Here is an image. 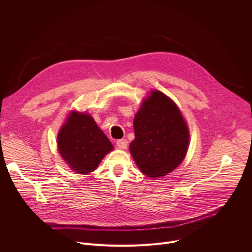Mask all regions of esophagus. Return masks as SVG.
I'll return each mask as SVG.
<instances>
[{"instance_id":"34e87169","label":"esophagus","mask_w":252,"mask_h":252,"mask_svg":"<svg viewBox=\"0 0 252 252\" xmlns=\"http://www.w3.org/2000/svg\"><path fill=\"white\" fill-rule=\"evenodd\" d=\"M117 146L120 149H126L127 140L126 139H119V140H117Z\"/></svg>"}]
</instances>
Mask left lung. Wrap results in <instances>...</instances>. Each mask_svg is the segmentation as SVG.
<instances>
[{"mask_svg":"<svg viewBox=\"0 0 252 252\" xmlns=\"http://www.w3.org/2000/svg\"><path fill=\"white\" fill-rule=\"evenodd\" d=\"M133 127L135 137L129 151L142 173L164 176L184 160L189 128L175 103L164 94L152 92L136 113Z\"/></svg>","mask_w":252,"mask_h":252,"instance_id":"left-lung-1","label":"left lung"}]
</instances>
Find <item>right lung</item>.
Returning <instances> with one entry per match:
<instances>
[{
  "instance_id": "add662e5",
  "label": "right lung",
  "mask_w": 252,
  "mask_h": 252,
  "mask_svg": "<svg viewBox=\"0 0 252 252\" xmlns=\"http://www.w3.org/2000/svg\"><path fill=\"white\" fill-rule=\"evenodd\" d=\"M63 160L76 172H92L114 148L109 138L88 114L71 113L58 135Z\"/></svg>"
}]
</instances>
